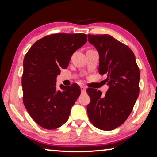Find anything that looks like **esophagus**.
<instances>
[{"label":"esophagus","mask_w":157,"mask_h":157,"mask_svg":"<svg viewBox=\"0 0 157 157\" xmlns=\"http://www.w3.org/2000/svg\"><path fill=\"white\" fill-rule=\"evenodd\" d=\"M80 88H81V92H83V93H85V92H86V87H85V86L82 85L81 87H80Z\"/></svg>","instance_id":"34e87169"}]
</instances>
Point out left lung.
I'll list each match as a JSON object with an SVG mask.
<instances>
[{
	"label": "left lung",
	"mask_w": 157,
	"mask_h": 157,
	"mask_svg": "<svg viewBox=\"0 0 157 157\" xmlns=\"http://www.w3.org/2000/svg\"><path fill=\"white\" fill-rule=\"evenodd\" d=\"M88 41L100 56L98 71L107 75L105 95L88 88V117L94 127L110 131L120 127L131 114L140 93V72L132 50L109 35H88Z\"/></svg>",
	"instance_id": "left-lung-1"
}]
</instances>
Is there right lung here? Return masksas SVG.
<instances>
[{
  "label": "right lung",
  "mask_w": 157,
  "mask_h": 157,
  "mask_svg": "<svg viewBox=\"0 0 157 157\" xmlns=\"http://www.w3.org/2000/svg\"><path fill=\"white\" fill-rule=\"evenodd\" d=\"M87 40L83 33L47 35L35 42L24 57L23 103L33 120L44 129H57L69 118L80 87L77 84L60 85L57 90L56 78Z\"/></svg>",
  "instance_id": "1"
}]
</instances>
